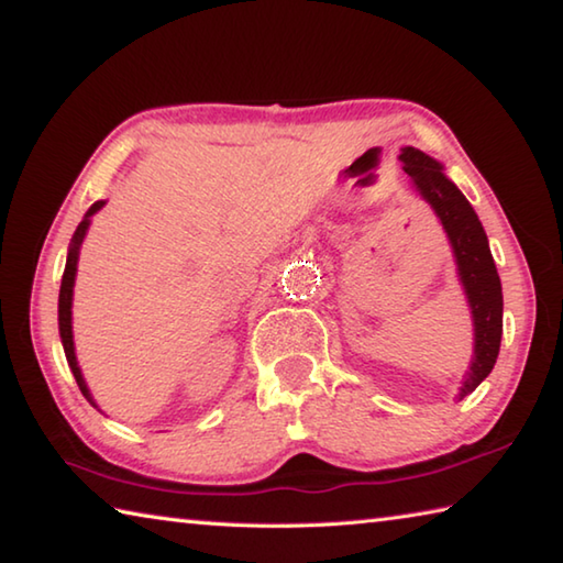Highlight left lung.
Segmentation results:
<instances>
[{"mask_svg":"<svg viewBox=\"0 0 563 563\" xmlns=\"http://www.w3.org/2000/svg\"><path fill=\"white\" fill-rule=\"evenodd\" d=\"M401 162L404 172L413 179L421 197L431 203L451 239L460 280H463L470 310H473L475 360L470 364L463 388H460V398H463L475 391L497 362L499 342H503V283H499L493 253H489L483 223L463 197V191L443 175V167L416 147H404Z\"/></svg>","mask_w":563,"mask_h":563,"instance_id":"1","label":"left lung"}]
</instances>
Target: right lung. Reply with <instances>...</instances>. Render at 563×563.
<instances>
[{
    "instance_id": "1",
    "label": "right lung",
    "mask_w": 563,
    "mask_h": 563,
    "mask_svg": "<svg viewBox=\"0 0 563 563\" xmlns=\"http://www.w3.org/2000/svg\"><path fill=\"white\" fill-rule=\"evenodd\" d=\"M103 207V201H96L93 207L88 209L86 219L80 221V227L74 233V243H70V251H68V258H66V271H64V278H60V292H58V332H60V342H64V352H66V360L70 372L76 376V384L80 388V394H84L90 404H93V398L88 394V386L84 382V376H80L78 369V362H76V352H74V332H70V300H74V280H76V263H78V246L80 241H84L86 231H88V223L90 217ZM96 406V404H93Z\"/></svg>"
}]
</instances>
